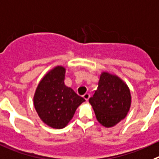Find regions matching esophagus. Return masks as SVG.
<instances>
[{"label":"esophagus","mask_w":159,"mask_h":159,"mask_svg":"<svg viewBox=\"0 0 159 159\" xmlns=\"http://www.w3.org/2000/svg\"><path fill=\"white\" fill-rule=\"evenodd\" d=\"M83 97L85 98V101H88L89 99V97H90V94L88 93H85L84 95H83Z\"/></svg>","instance_id":"obj_1"}]
</instances>
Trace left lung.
Segmentation results:
<instances>
[{
    "mask_svg": "<svg viewBox=\"0 0 159 159\" xmlns=\"http://www.w3.org/2000/svg\"><path fill=\"white\" fill-rule=\"evenodd\" d=\"M89 102L97 121L105 128H111L128 115L131 104L130 89L120 77L103 71L98 87Z\"/></svg>",
    "mask_w": 159,
    "mask_h": 159,
    "instance_id": "obj_1",
    "label": "left lung"
}]
</instances>
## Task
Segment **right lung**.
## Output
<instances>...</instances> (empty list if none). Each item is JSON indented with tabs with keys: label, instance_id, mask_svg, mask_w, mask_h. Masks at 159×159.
Masks as SVG:
<instances>
[{
	"label": "right lung",
	"instance_id": "1",
	"mask_svg": "<svg viewBox=\"0 0 159 159\" xmlns=\"http://www.w3.org/2000/svg\"><path fill=\"white\" fill-rule=\"evenodd\" d=\"M65 67H54L43 77L33 97L34 106L41 120L55 129L65 128L78 107L85 101L65 85Z\"/></svg>",
	"mask_w": 159,
	"mask_h": 159
}]
</instances>
